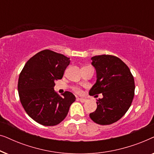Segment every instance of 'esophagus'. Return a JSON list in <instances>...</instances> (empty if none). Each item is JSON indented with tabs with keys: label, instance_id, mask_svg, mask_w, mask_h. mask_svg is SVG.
<instances>
[{
	"label": "esophagus",
	"instance_id": "34e87169",
	"mask_svg": "<svg viewBox=\"0 0 154 154\" xmlns=\"http://www.w3.org/2000/svg\"><path fill=\"white\" fill-rule=\"evenodd\" d=\"M79 100L80 101V102H85L86 101H87V100H86V99H85V98H83V97H81V98H79Z\"/></svg>",
	"mask_w": 154,
	"mask_h": 154
}]
</instances>
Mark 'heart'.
Returning <instances> with one entry per match:
<instances>
[{"label":"heart","mask_w":154,"mask_h":154,"mask_svg":"<svg viewBox=\"0 0 154 154\" xmlns=\"http://www.w3.org/2000/svg\"><path fill=\"white\" fill-rule=\"evenodd\" d=\"M74 90H75V92H77V93H79V94H80V93H81V90H80L79 88H75Z\"/></svg>","instance_id":"b5f03b06"}]
</instances>
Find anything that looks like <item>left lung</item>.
Returning a JSON list of instances; mask_svg holds the SVG:
<instances>
[{
  "label": "left lung",
  "mask_w": 154,
  "mask_h": 154,
  "mask_svg": "<svg viewBox=\"0 0 154 154\" xmlns=\"http://www.w3.org/2000/svg\"><path fill=\"white\" fill-rule=\"evenodd\" d=\"M97 81L90 95L102 93L97 107L90 117L100 125H110L121 119L131 106L134 95V81L128 66L121 59L109 54L92 57Z\"/></svg>",
  "instance_id": "8db88e82"
}]
</instances>
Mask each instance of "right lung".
I'll list each match as a JSON object with an SVG mask.
<instances>
[{"instance_id":"obj_1","label":"right lung","mask_w":154,"mask_h":154,"mask_svg":"<svg viewBox=\"0 0 154 154\" xmlns=\"http://www.w3.org/2000/svg\"><path fill=\"white\" fill-rule=\"evenodd\" d=\"M70 60L50 50L38 52L27 61L18 80V92L22 106L35 122L45 126L60 123L75 102L73 93L60 96L54 81L62 79Z\"/></svg>"}]
</instances>
